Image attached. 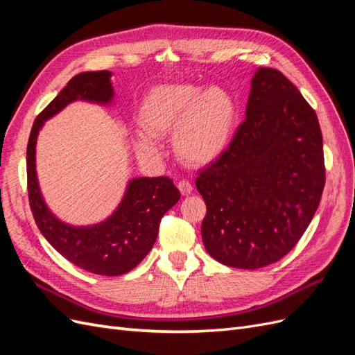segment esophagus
Returning a JSON list of instances; mask_svg holds the SVG:
<instances>
[{"label":"esophagus","instance_id":"obj_1","mask_svg":"<svg viewBox=\"0 0 355 355\" xmlns=\"http://www.w3.org/2000/svg\"><path fill=\"white\" fill-rule=\"evenodd\" d=\"M178 188H179V191H180V194L182 196H188V194H191L192 192V185H191V182L189 180H180L179 184H178Z\"/></svg>","mask_w":355,"mask_h":355}]
</instances>
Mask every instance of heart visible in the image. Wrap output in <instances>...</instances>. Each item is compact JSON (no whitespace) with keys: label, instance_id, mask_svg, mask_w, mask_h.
Masks as SVG:
<instances>
[{"label":"heart","instance_id":"obj_1","mask_svg":"<svg viewBox=\"0 0 355 355\" xmlns=\"http://www.w3.org/2000/svg\"><path fill=\"white\" fill-rule=\"evenodd\" d=\"M237 105L219 87L194 84H164L148 93L139 111L144 136L135 142L141 155H155L154 139L175 132V148L191 164H210L228 148Z\"/></svg>","mask_w":355,"mask_h":355}]
</instances>
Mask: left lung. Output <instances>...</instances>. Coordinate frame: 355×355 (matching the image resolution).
<instances>
[{"instance_id": "8db88e82", "label": "left lung", "mask_w": 355, "mask_h": 355, "mask_svg": "<svg viewBox=\"0 0 355 355\" xmlns=\"http://www.w3.org/2000/svg\"><path fill=\"white\" fill-rule=\"evenodd\" d=\"M324 182L315 111L280 71L259 68L244 121L196 179L207 206L204 247L213 259L241 270L280 261L306 231Z\"/></svg>"}]
</instances>
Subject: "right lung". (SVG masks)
<instances>
[{
	"label": "right lung",
	"instance_id": "obj_1",
	"mask_svg": "<svg viewBox=\"0 0 355 355\" xmlns=\"http://www.w3.org/2000/svg\"><path fill=\"white\" fill-rule=\"evenodd\" d=\"M110 71L81 72L40 112L32 125L26 149L28 197L38 230L55 249L81 270L115 277L142 262L157 240L164 213L175 206L180 192L167 176L137 178L128 182L120 206L105 222L93 227H71L46 206L35 171V145L40 128L73 101L110 103L114 92Z\"/></svg>",
	"mask_w": 355,
	"mask_h": 355
}]
</instances>
